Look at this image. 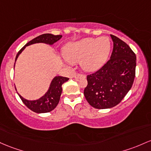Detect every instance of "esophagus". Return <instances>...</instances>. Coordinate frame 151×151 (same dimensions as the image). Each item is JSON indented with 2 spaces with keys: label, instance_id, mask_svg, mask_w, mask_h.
Wrapping results in <instances>:
<instances>
[{
  "label": "esophagus",
  "instance_id": "1",
  "mask_svg": "<svg viewBox=\"0 0 151 151\" xmlns=\"http://www.w3.org/2000/svg\"><path fill=\"white\" fill-rule=\"evenodd\" d=\"M84 75H83V74H76V75H74V78H75L76 79H79L80 78H84Z\"/></svg>",
  "mask_w": 151,
  "mask_h": 151
}]
</instances>
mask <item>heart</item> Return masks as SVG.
Masks as SVG:
<instances>
[{"instance_id":"1","label":"heart","mask_w":151,"mask_h":151,"mask_svg":"<svg viewBox=\"0 0 151 151\" xmlns=\"http://www.w3.org/2000/svg\"><path fill=\"white\" fill-rule=\"evenodd\" d=\"M111 50V42L106 36L86 38L69 42L64 46L62 54L70 62H81L86 72L99 70L107 62Z\"/></svg>"}]
</instances>
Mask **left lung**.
Returning a JSON list of instances; mask_svg holds the SVG:
<instances>
[{
    "label": "left lung",
    "mask_w": 151,
    "mask_h": 151,
    "mask_svg": "<svg viewBox=\"0 0 151 151\" xmlns=\"http://www.w3.org/2000/svg\"><path fill=\"white\" fill-rule=\"evenodd\" d=\"M113 50L110 59L100 70L87 77L84 94L88 103L97 109L118 105L131 89L135 76L136 56L125 42L110 34Z\"/></svg>",
    "instance_id": "obj_1"
}]
</instances>
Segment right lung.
Segmentation results:
<instances>
[{
  "label": "right lung",
  "instance_id": "add662e5",
  "mask_svg": "<svg viewBox=\"0 0 151 151\" xmlns=\"http://www.w3.org/2000/svg\"><path fill=\"white\" fill-rule=\"evenodd\" d=\"M62 35L56 36L51 34H44L34 38V39L28 42L18 52L16 59H15V64H16V60L19 58V55L26 49V46L32 45V44H39V43H43V44H48V45H53L54 43H56L59 39H62ZM68 80H69V78L62 77V76H56V77H54L51 80L47 92L42 97L37 99V100H27V99L23 97L21 94H19L18 92L17 93L19 94L20 98L21 99V100L24 103V105L28 108H29L30 110H32L33 112H36V113H46V112H51L57 107L59 102V100H60L61 94H62V85L64 82H67ZM15 88H16V90L17 91L16 87H15Z\"/></svg>",
  "mask_w": 151,
  "mask_h": 151
}]
</instances>
